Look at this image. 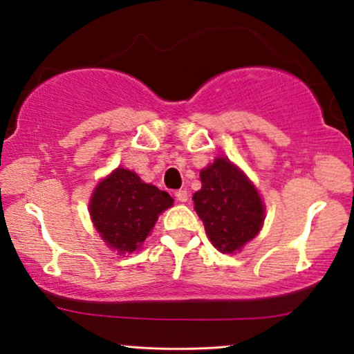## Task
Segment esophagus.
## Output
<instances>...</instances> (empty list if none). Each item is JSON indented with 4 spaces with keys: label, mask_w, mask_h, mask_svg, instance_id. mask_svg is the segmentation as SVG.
<instances>
[{
    "label": "esophagus",
    "mask_w": 354,
    "mask_h": 354,
    "mask_svg": "<svg viewBox=\"0 0 354 354\" xmlns=\"http://www.w3.org/2000/svg\"><path fill=\"white\" fill-rule=\"evenodd\" d=\"M176 198H177V201L185 203V201L188 200V193H187V190H178V192H176Z\"/></svg>",
    "instance_id": "34e87169"
}]
</instances>
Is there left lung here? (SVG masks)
<instances>
[{
  "label": "left lung",
  "instance_id": "left-lung-1",
  "mask_svg": "<svg viewBox=\"0 0 354 354\" xmlns=\"http://www.w3.org/2000/svg\"><path fill=\"white\" fill-rule=\"evenodd\" d=\"M200 178L203 187L193 203L211 243L221 253L240 251L263 225L264 205L258 192L225 158L203 169Z\"/></svg>",
  "mask_w": 354,
  "mask_h": 354
}]
</instances>
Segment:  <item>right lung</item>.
I'll return each instance as SVG.
<instances>
[{
    "label": "right lung",
    "mask_w": 354,
    "mask_h": 354,
    "mask_svg": "<svg viewBox=\"0 0 354 354\" xmlns=\"http://www.w3.org/2000/svg\"><path fill=\"white\" fill-rule=\"evenodd\" d=\"M172 203L167 192L142 182L132 171L118 167L96 187L90 216L106 245L120 253H132L142 246L158 216Z\"/></svg>",
    "instance_id": "right-lung-1"
}]
</instances>
